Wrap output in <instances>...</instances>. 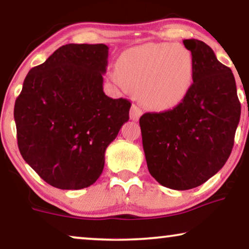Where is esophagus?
I'll use <instances>...</instances> for the list:
<instances>
[{
  "label": "esophagus",
  "instance_id": "obj_1",
  "mask_svg": "<svg viewBox=\"0 0 249 249\" xmlns=\"http://www.w3.org/2000/svg\"><path fill=\"white\" fill-rule=\"evenodd\" d=\"M142 108L139 107L138 105L132 104V107L130 108V119H131V120H134V121L139 120V118L142 117Z\"/></svg>",
  "mask_w": 249,
  "mask_h": 249
}]
</instances>
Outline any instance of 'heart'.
<instances>
[{"instance_id":"obj_1","label":"heart","mask_w":249,"mask_h":249,"mask_svg":"<svg viewBox=\"0 0 249 249\" xmlns=\"http://www.w3.org/2000/svg\"><path fill=\"white\" fill-rule=\"evenodd\" d=\"M111 79L121 87L128 85L148 107L170 108L193 86L194 59L182 44H145L122 54Z\"/></svg>"}]
</instances>
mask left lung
Instances as JSON below:
<instances>
[{
  "label": "left lung",
  "instance_id": "left-lung-1",
  "mask_svg": "<svg viewBox=\"0 0 249 249\" xmlns=\"http://www.w3.org/2000/svg\"><path fill=\"white\" fill-rule=\"evenodd\" d=\"M194 59V81L172 110L139 119L148 171L176 190L198 187L226 164L240 119V102L230 68L202 40L185 39Z\"/></svg>",
  "mask_w": 249,
  "mask_h": 249
}]
</instances>
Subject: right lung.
Masks as SVG:
<instances>
[{
  "label": "right lung",
  "instance_id": "obj_1",
  "mask_svg": "<svg viewBox=\"0 0 249 249\" xmlns=\"http://www.w3.org/2000/svg\"><path fill=\"white\" fill-rule=\"evenodd\" d=\"M108 47L67 44L34 67L16 100L20 154L59 189H83L104 168L105 149L129 120L131 103L107 96Z\"/></svg>",
  "mask_w": 249,
  "mask_h": 249
}]
</instances>
